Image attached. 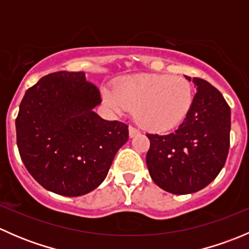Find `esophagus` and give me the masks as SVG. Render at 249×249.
<instances>
[{"label": "esophagus", "mask_w": 249, "mask_h": 249, "mask_svg": "<svg viewBox=\"0 0 249 249\" xmlns=\"http://www.w3.org/2000/svg\"><path fill=\"white\" fill-rule=\"evenodd\" d=\"M129 135H130V137L137 136V135H140V130L136 129L135 126H130L129 127Z\"/></svg>", "instance_id": "obj_1"}]
</instances>
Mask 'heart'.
Segmentation results:
<instances>
[{
    "instance_id": "obj_1",
    "label": "heart",
    "mask_w": 249,
    "mask_h": 249,
    "mask_svg": "<svg viewBox=\"0 0 249 249\" xmlns=\"http://www.w3.org/2000/svg\"><path fill=\"white\" fill-rule=\"evenodd\" d=\"M105 99L117 112L135 108V118L145 129L169 131L185 119L194 96L184 78L143 73L122 78Z\"/></svg>"
}]
</instances>
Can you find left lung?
Returning a JSON list of instances; mask_svg holds the SVG:
<instances>
[{
  "label": "left lung",
  "mask_w": 249,
  "mask_h": 249,
  "mask_svg": "<svg viewBox=\"0 0 249 249\" xmlns=\"http://www.w3.org/2000/svg\"><path fill=\"white\" fill-rule=\"evenodd\" d=\"M185 78L196 87L185 119L171 134H147L150 177L176 195L207 187L224 166L230 145L231 113L223 95L201 78Z\"/></svg>",
  "instance_id": "8db88e82"
}]
</instances>
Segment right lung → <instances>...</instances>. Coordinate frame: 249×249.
I'll list each match as a JSON object with an SVG mask.
<instances>
[{
  "mask_svg": "<svg viewBox=\"0 0 249 249\" xmlns=\"http://www.w3.org/2000/svg\"><path fill=\"white\" fill-rule=\"evenodd\" d=\"M100 90L84 72L50 73L26 90L16 119L17 144L30 175L43 188L80 196L106 178L129 139L127 125L94 112Z\"/></svg>",
  "mask_w": 249,
  "mask_h": 249,
  "instance_id": "right-lung-1",
  "label": "right lung"
}]
</instances>
